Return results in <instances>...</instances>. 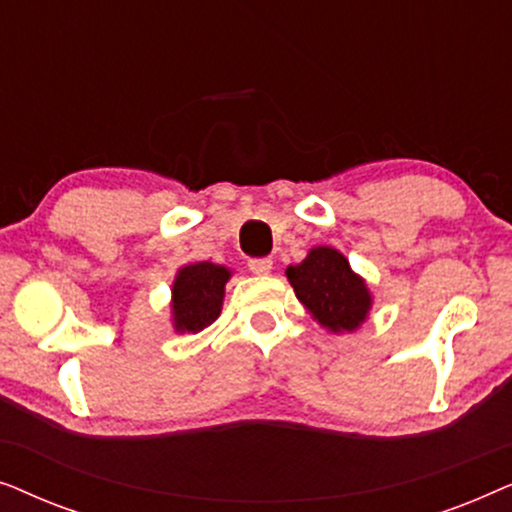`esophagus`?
<instances>
[{"label": "esophagus", "mask_w": 512, "mask_h": 512, "mask_svg": "<svg viewBox=\"0 0 512 512\" xmlns=\"http://www.w3.org/2000/svg\"><path fill=\"white\" fill-rule=\"evenodd\" d=\"M249 270L254 272V275H270L272 272V261L270 258H251L249 261Z\"/></svg>", "instance_id": "esophagus-1"}]
</instances>
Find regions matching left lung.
<instances>
[{"label": "left lung", "mask_w": 512, "mask_h": 512, "mask_svg": "<svg viewBox=\"0 0 512 512\" xmlns=\"http://www.w3.org/2000/svg\"><path fill=\"white\" fill-rule=\"evenodd\" d=\"M286 279L310 317L328 333L359 331L373 310L366 279L352 270L342 251L328 244L312 247L303 261L289 265Z\"/></svg>", "instance_id": "1"}]
</instances>
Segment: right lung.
<instances>
[{
  "label": "right lung",
  "mask_w": 512,
  "mask_h": 512,
  "mask_svg": "<svg viewBox=\"0 0 512 512\" xmlns=\"http://www.w3.org/2000/svg\"><path fill=\"white\" fill-rule=\"evenodd\" d=\"M233 270L212 261L181 265L172 282L170 321L174 333H200L219 319Z\"/></svg>",
  "instance_id": "1"
}]
</instances>
